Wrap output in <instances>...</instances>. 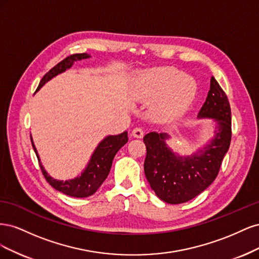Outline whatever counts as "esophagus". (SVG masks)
<instances>
[{
  "instance_id": "obj_1",
  "label": "esophagus",
  "mask_w": 259,
  "mask_h": 259,
  "mask_svg": "<svg viewBox=\"0 0 259 259\" xmlns=\"http://www.w3.org/2000/svg\"><path fill=\"white\" fill-rule=\"evenodd\" d=\"M132 135L136 138H143L144 137V131L140 127H135L132 131Z\"/></svg>"
}]
</instances>
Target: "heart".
<instances>
[{"instance_id":"heart-1","label":"heart","mask_w":259,"mask_h":259,"mask_svg":"<svg viewBox=\"0 0 259 259\" xmlns=\"http://www.w3.org/2000/svg\"><path fill=\"white\" fill-rule=\"evenodd\" d=\"M197 82L191 75L180 73L173 67H162L144 73L137 98L155 99L153 114L159 120L168 121L188 110L197 95Z\"/></svg>"}]
</instances>
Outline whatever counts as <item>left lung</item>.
Instances as JSON below:
<instances>
[{"label":"left lung","mask_w":259,"mask_h":259,"mask_svg":"<svg viewBox=\"0 0 259 259\" xmlns=\"http://www.w3.org/2000/svg\"><path fill=\"white\" fill-rule=\"evenodd\" d=\"M199 119L215 123L214 137L191 155H180L169 148L166 133L151 132L144 137L147 155L145 175L162 201L180 204L192 200L214 182L231 142V109L225 92L214 76Z\"/></svg>","instance_id":"left-lung-1"}]
</instances>
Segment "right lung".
Here are the masks:
<instances>
[{
  "mask_svg": "<svg viewBox=\"0 0 259 259\" xmlns=\"http://www.w3.org/2000/svg\"><path fill=\"white\" fill-rule=\"evenodd\" d=\"M90 57L91 55L86 53L74 54L71 55V56H68L67 58L60 61L59 64L55 66L53 69H51L50 71L43 76V79L37 86L36 92L40 91L42 86L45 85L49 81H51L53 77L57 76L60 73H64L66 70L71 68L75 61L88 59ZM127 142V132H123L119 135L106 136L98 144L95 150H94L88 165H86V167L83 169L80 175H77L72 179L59 180L50 176L48 171L44 168V166L42 165L41 159L36 151L32 137H31V143H32L33 150L37 156L42 173L45 179L48 180V183L56 190L69 195V197L74 198H88L98 190V188L105 182L109 175V171L111 169L112 161L116 152L119 151Z\"/></svg>",
  "mask_w": 259,
  "mask_h": 259,
  "instance_id": "add662e5",
  "label": "right lung"
}]
</instances>
